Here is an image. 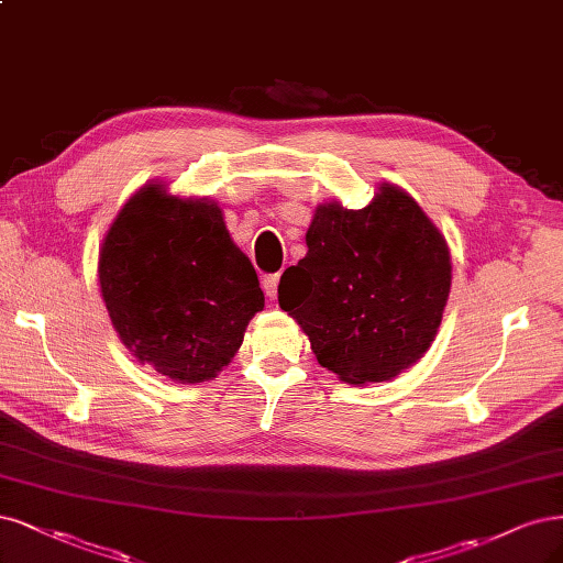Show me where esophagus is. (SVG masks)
Listing matches in <instances>:
<instances>
[{"label":"esophagus","instance_id":"esophagus-1","mask_svg":"<svg viewBox=\"0 0 563 563\" xmlns=\"http://www.w3.org/2000/svg\"><path fill=\"white\" fill-rule=\"evenodd\" d=\"M277 286H279V275H265L263 277V290H265V296L269 300L277 298Z\"/></svg>","mask_w":563,"mask_h":563}]
</instances>
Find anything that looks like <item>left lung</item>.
Listing matches in <instances>:
<instances>
[{"label": "left lung", "mask_w": 563, "mask_h": 563, "mask_svg": "<svg viewBox=\"0 0 563 563\" xmlns=\"http://www.w3.org/2000/svg\"><path fill=\"white\" fill-rule=\"evenodd\" d=\"M307 256L286 269L282 309L317 361L349 384L386 382L431 346L450 298L448 242L405 190L384 184L363 209L321 205Z\"/></svg>", "instance_id": "obj_1"}]
</instances>
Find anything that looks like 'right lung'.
Instances as JSON below:
<instances>
[{
  "label": "right lung",
  "mask_w": 563,
  "mask_h": 563,
  "mask_svg": "<svg viewBox=\"0 0 563 563\" xmlns=\"http://www.w3.org/2000/svg\"><path fill=\"white\" fill-rule=\"evenodd\" d=\"M100 286L130 352L177 382H205L235 356L265 298L217 205L146 186L115 217Z\"/></svg>",
  "instance_id": "1"
}]
</instances>
